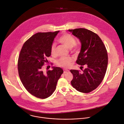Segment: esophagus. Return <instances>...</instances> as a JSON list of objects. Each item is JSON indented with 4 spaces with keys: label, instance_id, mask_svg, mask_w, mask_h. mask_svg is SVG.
<instances>
[{
    "label": "esophagus",
    "instance_id": "esophagus-1",
    "mask_svg": "<svg viewBox=\"0 0 124 124\" xmlns=\"http://www.w3.org/2000/svg\"><path fill=\"white\" fill-rule=\"evenodd\" d=\"M63 73H64V74H66V73H68V72H69V70H66V69H64V70H63Z\"/></svg>",
    "mask_w": 124,
    "mask_h": 124
}]
</instances>
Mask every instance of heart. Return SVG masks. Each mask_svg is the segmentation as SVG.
Masks as SVG:
<instances>
[{"mask_svg":"<svg viewBox=\"0 0 124 124\" xmlns=\"http://www.w3.org/2000/svg\"><path fill=\"white\" fill-rule=\"evenodd\" d=\"M59 42L67 48L71 49L76 44V40L71 35L68 33L63 34L59 38ZM75 51L77 50L76 48ZM51 54L52 55H54L56 54V45L55 44H53L51 46L50 48ZM73 59L71 57H62L60 58L58 61V64L62 67L68 68L70 67L73 62Z\"/></svg>","mask_w":124,"mask_h":124,"instance_id":"b5f03b06","label":"heart"}]
</instances>
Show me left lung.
Instances as JSON below:
<instances>
[{
	"mask_svg": "<svg viewBox=\"0 0 124 124\" xmlns=\"http://www.w3.org/2000/svg\"><path fill=\"white\" fill-rule=\"evenodd\" d=\"M68 31L81 43L77 63L86 66L82 73L70 70L73 75L71 84L80 92L89 93L98 87L105 76L108 63L107 49L98 35L90 30L77 28Z\"/></svg>",
	"mask_w": 124,
	"mask_h": 124,
	"instance_id": "obj_1",
	"label": "left lung"
}]
</instances>
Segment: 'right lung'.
<instances>
[{"label":"right lung","instance_id":"obj_1","mask_svg":"<svg viewBox=\"0 0 124 124\" xmlns=\"http://www.w3.org/2000/svg\"><path fill=\"white\" fill-rule=\"evenodd\" d=\"M59 31L39 32L34 34L23 44L17 63L19 75L25 89L34 96L46 99L50 96L63 73L60 67L44 71L43 67L51 55L50 48Z\"/></svg>","mask_w":124,"mask_h":124}]
</instances>
